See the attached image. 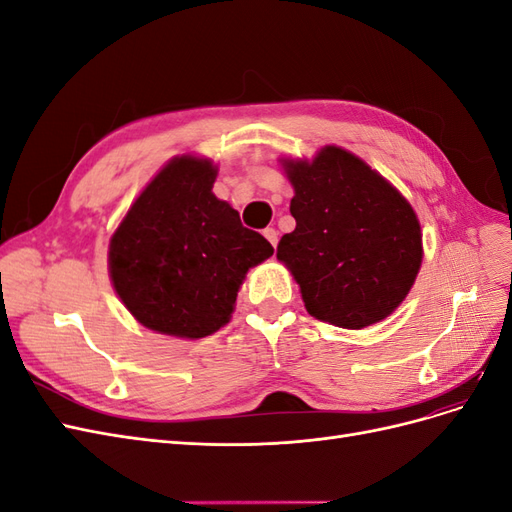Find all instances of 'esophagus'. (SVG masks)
Listing matches in <instances>:
<instances>
[{
  "label": "esophagus",
  "mask_w": 512,
  "mask_h": 512,
  "mask_svg": "<svg viewBox=\"0 0 512 512\" xmlns=\"http://www.w3.org/2000/svg\"><path fill=\"white\" fill-rule=\"evenodd\" d=\"M262 235L267 237V241H269L273 247L277 245V230H275V228H265V230H262Z\"/></svg>",
  "instance_id": "obj_1"
}]
</instances>
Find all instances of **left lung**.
<instances>
[{
  "label": "left lung",
  "instance_id": "left-lung-1",
  "mask_svg": "<svg viewBox=\"0 0 512 512\" xmlns=\"http://www.w3.org/2000/svg\"><path fill=\"white\" fill-rule=\"evenodd\" d=\"M297 228L277 245L309 316L365 329L408 297L423 262L418 215L391 181L337 145L280 158Z\"/></svg>",
  "mask_w": 512,
  "mask_h": 512
}]
</instances>
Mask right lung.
Returning a JSON list of instances; mask_svg holds the SVG:
<instances>
[{"mask_svg":"<svg viewBox=\"0 0 512 512\" xmlns=\"http://www.w3.org/2000/svg\"><path fill=\"white\" fill-rule=\"evenodd\" d=\"M218 166L183 153L166 162L108 241V275L143 327L181 339L220 331L247 271L271 243L213 194Z\"/></svg>","mask_w":512,"mask_h":512,"instance_id":"add662e5","label":"right lung"}]
</instances>
